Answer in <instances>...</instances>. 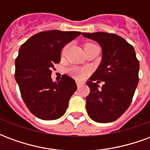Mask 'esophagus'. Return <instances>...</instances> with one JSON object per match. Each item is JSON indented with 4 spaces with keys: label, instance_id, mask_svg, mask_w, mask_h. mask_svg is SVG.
<instances>
[{
    "label": "esophagus",
    "instance_id": "1",
    "mask_svg": "<svg viewBox=\"0 0 150 150\" xmlns=\"http://www.w3.org/2000/svg\"><path fill=\"white\" fill-rule=\"evenodd\" d=\"M76 84L78 86V88H79V87H81L83 85H84V83L81 81H76Z\"/></svg>",
    "mask_w": 150,
    "mask_h": 150
}]
</instances>
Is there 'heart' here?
Masks as SVG:
<instances>
[{
	"instance_id": "1",
	"label": "heart",
	"mask_w": 150,
	"mask_h": 150,
	"mask_svg": "<svg viewBox=\"0 0 150 150\" xmlns=\"http://www.w3.org/2000/svg\"><path fill=\"white\" fill-rule=\"evenodd\" d=\"M71 74L73 76H75V78H78V79H81L83 78V76H84L85 71L84 70H81V69H78V68H73L71 71Z\"/></svg>"
}]
</instances>
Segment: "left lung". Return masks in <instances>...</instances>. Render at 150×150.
<instances>
[{"instance_id":"left-lung-1","label":"left lung","mask_w":150,"mask_h":150,"mask_svg":"<svg viewBox=\"0 0 150 150\" xmlns=\"http://www.w3.org/2000/svg\"><path fill=\"white\" fill-rule=\"evenodd\" d=\"M99 43L102 59L87 84L86 109L94 121L112 122L125 112L132 102L138 83L139 62L134 48L123 38L104 32L82 33ZM104 85L99 88V80Z\"/></svg>"}]
</instances>
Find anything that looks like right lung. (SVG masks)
I'll return each mask as SVG.
<instances>
[{
	"mask_svg": "<svg viewBox=\"0 0 150 150\" xmlns=\"http://www.w3.org/2000/svg\"><path fill=\"white\" fill-rule=\"evenodd\" d=\"M79 31L50 30L33 35L22 44L15 60V79L29 110L38 118L61 117L77 89L74 79L63 75L59 82L51 79V69L59 63L67 43L79 36Z\"/></svg>",
	"mask_w": 150,
	"mask_h": 150,
	"instance_id": "right-lung-1",
	"label": "right lung"
}]
</instances>
